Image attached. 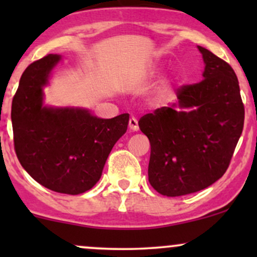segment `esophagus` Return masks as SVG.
<instances>
[{
    "label": "esophagus",
    "mask_w": 257,
    "mask_h": 257,
    "mask_svg": "<svg viewBox=\"0 0 257 257\" xmlns=\"http://www.w3.org/2000/svg\"><path fill=\"white\" fill-rule=\"evenodd\" d=\"M129 129H131L132 132H138L139 131L138 119L134 118V117H132V118L129 119Z\"/></svg>",
    "instance_id": "obj_1"
}]
</instances>
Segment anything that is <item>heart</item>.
<instances>
[{
	"label": "heart",
	"instance_id": "1",
	"mask_svg": "<svg viewBox=\"0 0 257 257\" xmlns=\"http://www.w3.org/2000/svg\"><path fill=\"white\" fill-rule=\"evenodd\" d=\"M164 88H166V87H162V89H164Z\"/></svg>",
	"mask_w": 257,
	"mask_h": 257
}]
</instances>
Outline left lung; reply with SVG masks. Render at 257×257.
I'll return each instance as SVG.
<instances>
[{"label": "left lung", "instance_id": "1", "mask_svg": "<svg viewBox=\"0 0 257 257\" xmlns=\"http://www.w3.org/2000/svg\"><path fill=\"white\" fill-rule=\"evenodd\" d=\"M203 81L178 90V102L139 120L149 138V181L158 193L179 197L217 181L227 168L244 125V105L234 71L198 46Z\"/></svg>", "mask_w": 257, "mask_h": 257}]
</instances>
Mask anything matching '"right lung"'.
<instances>
[{"label":"right lung","mask_w":257,"mask_h":257,"mask_svg":"<svg viewBox=\"0 0 257 257\" xmlns=\"http://www.w3.org/2000/svg\"><path fill=\"white\" fill-rule=\"evenodd\" d=\"M49 54L26 67L12 101L14 149L38 184L59 193L79 194L101 178L112 147L126 132L129 114L110 119L85 108L43 105V87L57 64Z\"/></svg>","instance_id":"1"}]
</instances>
